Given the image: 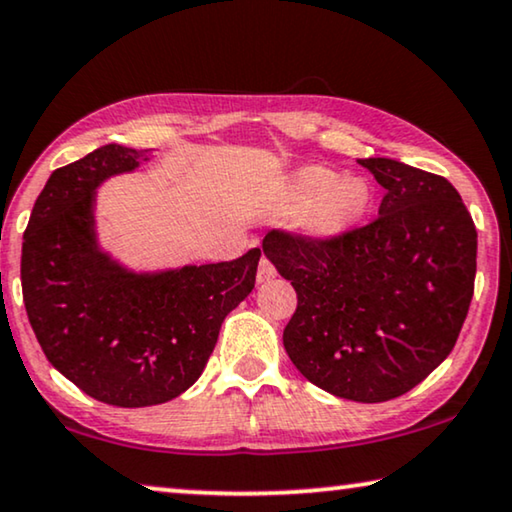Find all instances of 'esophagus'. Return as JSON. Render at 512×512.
Listing matches in <instances>:
<instances>
[{"label": "esophagus", "instance_id": "esophagus-1", "mask_svg": "<svg viewBox=\"0 0 512 512\" xmlns=\"http://www.w3.org/2000/svg\"><path fill=\"white\" fill-rule=\"evenodd\" d=\"M274 277H277V270H274V265L268 261V258H261V263H258V272H256L258 284H263V281H270Z\"/></svg>", "mask_w": 512, "mask_h": 512}]
</instances>
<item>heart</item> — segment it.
Returning <instances> with one entry per match:
<instances>
[{"label":"heart","mask_w":512,"mask_h":512,"mask_svg":"<svg viewBox=\"0 0 512 512\" xmlns=\"http://www.w3.org/2000/svg\"><path fill=\"white\" fill-rule=\"evenodd\" d=\"M374 189L360 175H339L305 166L272 191L268 207L277 217L298 214V228L311 240H339L355 231L372 210Z\"/></svg>","instance_id":"obj_1"}]
</instances>
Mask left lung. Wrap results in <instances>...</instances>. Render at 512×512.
<instances>
[{"mask_svg":"<svg viewBox=\"0 0 512 512\" xmlns=\"http://www.w3.org/2000/svg\"><path fill=\"white\" fill-rule=\"evenodd\" d=\"M385 189L379 217L339 240L270 231L263 254L298 293L284 348L330 395L388 402L425 381L462 330L478 233L446 177L358 159Z\"/></svg>","mask_w":512,"mask_h":512,"instance_id":"left-lung-1","label":"left lung"}]
</instances>
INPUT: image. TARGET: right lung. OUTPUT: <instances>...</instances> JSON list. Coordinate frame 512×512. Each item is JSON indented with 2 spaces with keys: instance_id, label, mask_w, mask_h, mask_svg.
<instances>
[{
  "instance_id": "1",
  "label": "right lung",
  "mask_w": 512,
  "mask_h": 512,
  "mask_svg": "<svg viewBox=\"0 0 512 512\" xmlns=\"http://www.w3.org/2000/svg\"><path fill=\"white\" fill-rule=\"evenodd\" d=\"M147 150L103 145L57 168L22 242V300L59 374L103 404L138 409L191 388L221 323L254 288L261 249L226 263L131 272L101 251L96 187L131 173Z\"/></svg>"
}]
</instances>
